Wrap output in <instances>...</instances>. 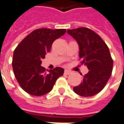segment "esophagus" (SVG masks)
I'll return each instance as SVG.
<instances>
[{
    "label": "esophagus",
    "instance_id": "esophagus-1",
    "mask_svg": "<svg viewBox=\"0 0 124 124\" xmlns=\"http://www.w3.org/2000/svg\"><path fill=\"white\" fill-rule=\"evenodd\" d=\"M71 71H70V70H65L64 71V74L65 75H70V74H71Z\"/></svg>",
    "mask_w": 124,
    "mask_h": 124
}]
</instances>
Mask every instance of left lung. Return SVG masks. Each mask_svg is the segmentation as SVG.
<instances>
[{"label": "left lung", "mask_w": 124, "mask_h": 124, "mask_svg": "<svg viewBox=\"0 0 124 124\" xmlns=\"http://www.w3.org/2000/svg\"><path fill=\"white\" fill-rule=\"evenodd\" d=\"M67 33L78 42L81 64L89 70L73 89L82 97L94 96L103 89L112 74L113 60L108 47L98 34L87 27L68 29Z\"/></svg>", "instance_id": "1"}]
</instances>
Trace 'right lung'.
Segmentation results:
<instances>
[{
  "label": "right lung",
  "instance_id": "right-lung-1",
  "mask_svg": "<svg viewBox=\"0 0 124 124\" xmlns=\"http://www.w3.org/2000/svg\"><path fill=\"white\" fill-rule=\"evenodd\" d=\"M66 32L65 29H35L17 46L14 52L12 68L19 85L25 92L33 96L45 95L63 75L62 68L56 67L47 72L41 64L53 42Z\"/></svg>",
  "mask_w": 124,
  "mask_h": 124
}]
</instances>
